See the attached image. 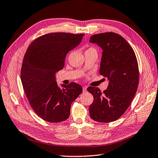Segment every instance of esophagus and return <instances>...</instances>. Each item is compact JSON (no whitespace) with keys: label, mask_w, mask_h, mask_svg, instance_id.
I'll return each instance as SVG.
<instances>
[{"label":"esophagus","mask_w":158,"mask_h":158,"mask_svg":"<svg viewBox=\"0 0 158 158\" xmlns=\"http://www.w3.org/2000/svg\"><path fill=\"white\" fill-rule=\"evenodd\" d=\"M83 92H87V88L86 86L83 87Z\"/></svg>","instance_id":"esophagus-1"}]
</instances>
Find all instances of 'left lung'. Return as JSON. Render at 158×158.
Instances as JSON below:
<instances>
[{"mask_svg": "<svg viewBox=\"0 0 158 158\" xmlns=\"http://www.w3.org/2000/svg\"><path fill=\"white\" fill-rule=\"evenodd\" d=\"M90 42L102 48L99 72L109 80L103 92L97 87L87 88L94 96L90 116L98 122H112L125 113L135 94L139 84L138 60L131 46L118 33L95 34Z\"/></svg>", "mask_w": 158, "mask_h": 158, "instance_id": "obj_1", "label": "left lung"}]
</instances>
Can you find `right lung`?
<instances>
[{
    "instance_id": "right-lung-1",
    "label": "right lung",
    "mask_w": 158,
    "mask_h": 158,
    "mask_svg": "<svg viewBox=\"0 0 158 158\" xmlns=\"http://www.w3.org/2000/svg\"><path fill=\"white\" fill-rule=\"evenodd\" d=\"M83 35L45 34L33 40L26 50L21 82L31 107L44 121L59 123L67 119L72 102L83 91L81 86L73 82L58 87L55 74L63 69L67 53L80 44Z\"/></svg>"
}]
</instances>
